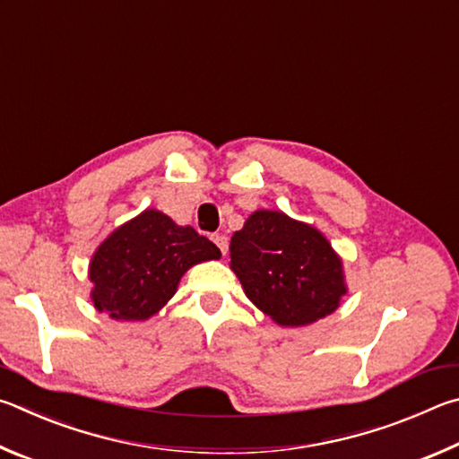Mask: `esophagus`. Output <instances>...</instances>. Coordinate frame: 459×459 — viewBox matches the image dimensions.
Here are the masks:
<instances>
[{"mask_svg": "<svg viewBox=\"0 0 459 459\" xmlns=\"http://www.w3.org/2000/svg\"><path fill=\"white\" fill-rule=\"evenodd\" d=\"M212 239L215 242V246L220 247V252H221V254H228V247H230L228 238L221 236V234H215V236H212Z\"/></svg>", "mask_w": 459, "mask_h": 459, "instance_id": "34e87169", "label": "esophagus"}]
</instances>
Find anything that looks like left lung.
Returning <instances> with one entry per match:
<instances>
[{
	"instance_id": "8db88e82",
	"label": "left lung",
	"mask_w": 459,
	"mask_h": 459,
	"mask_svg": "<svg viewBox=\"0 0 459 459\" xmlns=\"http://www.w3.org/2000/svg\"><path fill=\"white\" fill-rule=\"evenodd\" d=\"M230 266L264 315L282 326L316 323L347 294L342 262L328 239L282 212L258 209L231 236Z\"/></svg>"
}]
</instances>
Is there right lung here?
Segmentation results:
<instances>
[{
    "label": "right lung",
    "mask_w": 459,
    "mask_h": 459,
    "mask_svg": "<svg viewBox=\"0 0 459 459\" xmlns=\"http://www.w3.org/2000/svg\"><path fill=\"white\" fill-rule=\"evenodd\" d=\"M220 255L191 225L181 228L157 209H144L94 252L88 268L94 308L117 320H147L171 300L185 272Z\"/></svg>",
    "instance_id": "add662e5"
}]
</instances>
